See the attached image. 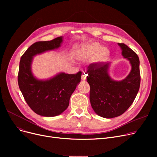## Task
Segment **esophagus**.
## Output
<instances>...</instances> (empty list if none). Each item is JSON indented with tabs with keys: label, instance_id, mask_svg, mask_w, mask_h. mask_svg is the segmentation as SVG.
Returning <instances> with one entry per match:
<instances>
[{
	"label": "esophagus",
	"instance_id": "obj_1",
	"mask_svg": "<svg viewBox=\"0 0 157 157\" xmlns=\"http://www.w3.org/2000/svg\"><path fill=\"white\" fill-rule=\"evenodd\" d=\"M86 78H87V74H86V73L83 72V74H82V78H81L82 80L85 81L86 79Z\"/></svg>",
	"mask_w": 157,
	"mask_h": 157
}]
</instances>
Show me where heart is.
I'll return each mask as SVG.
<instances>
[{"instance_id": "heart-1", "label": "heart", "mask_w": 157, "mask_h": 157, "mask_svg": "<svg viewBox=\"0 0 157 157\" xmlns=\"http://www.w3.org/2000/svg\"><path fill=\"white\" fill-rule=\"evenodd\" d=\"M110 56L109 49L102 47L98 42H89L82 44L77 50L76 57L81 62L91 59L92 63L95 65H100L108 60Z\"/></svg>"}]
</instances>
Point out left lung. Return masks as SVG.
<instances>
[{
    "instance_id": "obj_1",
    "label": "left lung",
    "mask_w": 157,
    "mask_h": 157,
    "mask_svg": "<svg viewBox=\"0 0 157 157\" xmlns=\"http://www.w3.org/2000/svg\"><path fill=\"white\" fill-rule=\"evenodd\" d=\"M118 45L123 59L128 60L131 66L126 78L120 81L113 79L109 74L111 63L91 64L87 72L92 108L97 115L105 118L117 117L128 109L138 93L141 82L137 55L125 44Z\"/></svg>"
}]
</instances>
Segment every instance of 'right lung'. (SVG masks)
I'll use <instances>...</instances> for the list:
<instances>
[{"label": "right lung", "mask_w": 157, "mask_h": 157, "mask_svg": "<svg viewBox=\"0 0 157 157\" xmlns=\"http://www.w3.org/2000/svg\"><path fill=\"white\" fill-rule=\"evenodd\" d=\"M63 37L40 41L31 45L21 57L18 82L25 100L33 111L40 116L53 117L68 108L71 95L80 83L81 72L69 74L61 72L52 78L40 79L32 71L34 57L59 49Z\"/></svg>", "instance_id": "1"}]
</instances>
